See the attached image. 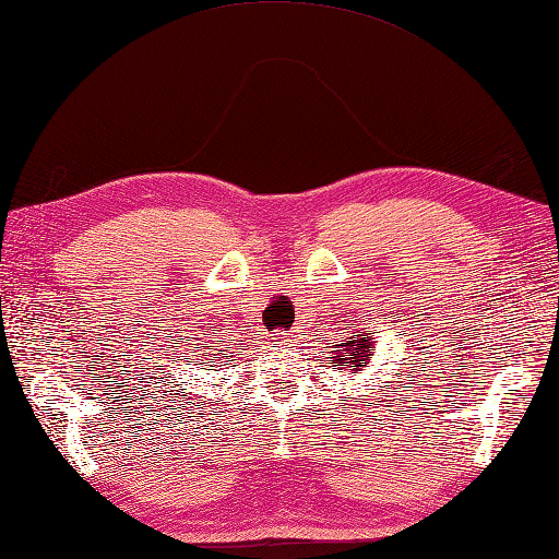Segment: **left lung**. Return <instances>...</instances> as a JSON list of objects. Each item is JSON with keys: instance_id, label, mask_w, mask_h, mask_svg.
<instances>
[{"instance_id": "obj_1", "label": "left lung", "mask_w": 559, "mask_h": 559, "mask_svg": "<svg viewBox=\"0 0 559 559\" xmlns=\"http://www.w3.org/2000/svg\"><path fill=\"white\" fill-rule=\"evenodd\" d=\"M370 337H373V332H364V334H352V337L342 344H334L337 356L332 358L334 364L340 366V370L352 373V370H361L364 366L370 364V358H373V352H376V344Z\"/></svg>"}]
</instances>
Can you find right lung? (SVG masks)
<instances>
[{"label": "right lung", "mask_w": 559, "mask_h": 559, "mask_svg": "<svg viewBox=\"0 0 559 559\" xmlns=\"http://www.w3.org/2000/svg\"><path fill=\"white\" fill-rule=\"evenodd\" d=\"M215 358H217V354H215ZM215 358H213V361H215ZM213 361H210V364H213Z\"/></svg>", "instance_id": "obj_1"}]
</instances>
